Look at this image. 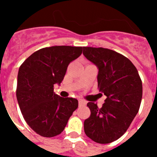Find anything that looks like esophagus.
I'll return each instance as SVG.
<instances>
[{
    "instance_id": "34e87169",
    "label": "esophagus",
    "mask_w": 157,
    "mask_h": 157,
    "mask_svg": "<svg viewBox=\"0 0 157 157\" xmlns=\"http://www.w3.org/2000/svg\"><path fill=\"white\" fill-rule=\"evenodd\" d=\"M86 101H85L84 100H82V99L78 100V105H79L80 107L86 106Z\"/></svg>"
}]
</instances>
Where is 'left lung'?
Returning <instances> with one entry per match:
<instances>
[{"mask_svg": "<svg viewBox=\"0 0 157 157\" xmlns=\"http://www.w3.org/2000/svg\"><path fill=\"white\" fill-rule=\"evenodd\" d=\"M83 54L98 66V89L107 97L101 108L89 102L90 116L84 131L95 142L108 144L124 134L139 110L142 82L128 58L109 48L83 47Z\"/></svg>", "mask_w": 157, "mask_h": 157, "instance_id": "obj_1", "label": "left lung"}]
</instances>
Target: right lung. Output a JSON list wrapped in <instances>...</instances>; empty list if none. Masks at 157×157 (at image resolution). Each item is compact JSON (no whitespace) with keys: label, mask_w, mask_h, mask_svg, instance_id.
<instances>
[{"label":"right lung","mask_w":157,"mask_h":157,"mask_svg":"<svg viewBox=\"0 0 157 157\" xmlns=\"http://www.w3.org/2000/svg\"><path fill=\"white\" fill-rule=\"evenodd\" d=\"M82 52V47H45L31 54L19 67L16 98L25 121L37 134L52 138L64 130L78 108L77 99L54 93L69 63Z\"/></svg>","instance_id":"right-lung-1"}]
</instances>
